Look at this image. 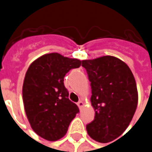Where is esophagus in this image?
I'll list each match as a JSON object with an SVG mask.
<instances>
[{"label": "esophagus", "instance_id": "1", "mask_svg": "<svg viewBox=\"0 0 152 152\" xmlns=\"http://www.w3.org/2000/svg\"><path fill=\"white\" fill-rule=\"evenodd\" d=\"M77 106L79 107V109H80V110H82V108H83V101H82V100H80V101H78V102H77Z\"/></svg>", "mask_w": 152, "mask_h": 152}]
</instances>
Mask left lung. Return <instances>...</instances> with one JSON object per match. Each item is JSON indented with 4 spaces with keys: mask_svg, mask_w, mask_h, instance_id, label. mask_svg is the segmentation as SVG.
<instances>
[{
    "mask_svg": "<svg viewBox=\"0 0 152 152\" xmlns=\"http://www.w3.org/2000/svg\"><path fill=\"white\" fill-rule=\"evenodd\" d=\"M82 66L91 82V102L95 110L94 120L86 126L88 135L99 142H113L127 129L136 113L135 77L124 61L111 55L83 60Z\"/></svg>",
    "mask_w": 152,
    "mask_h": 152,
    "instance_id": "8db88e82",
    "label": "left lung"
}]
</instances>
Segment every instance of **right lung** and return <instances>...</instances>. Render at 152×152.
Returning <instances> with one entry per match:
<instances>
[{
	"mask_svg": "<svg viewBox=\"0 0 152 152\" xmlns=\"http://www.w3.org/2000/svg\"><path fill=\"white\" fill-rule=\"evenodd\" d=\"M82 61L58 53H46L28 68L23 84L24 111L33 131L47 141L64 137L79 109L69 99L64 76Z\"/></svg>",
	"mask_w": 152,
	"mask_h": 152,
	"instance_id": "add662e5",
	"label": "right lung"
}]
</instances>
